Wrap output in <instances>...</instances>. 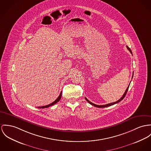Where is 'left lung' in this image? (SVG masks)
I'll list each match as a JSON object with an SVG mask.
<instances>
[{"label": "left lung", "instance_id": "8db88e82", "mask_svg": "<svg viewBox=\"0 0 151 151\" xmlns=\"http://www.w3.org/2000/svg\"><path fill=\"white\" fill-rule=\"evenodd\" d=\"M127 48H128V50L130 51V52L132 54V50H130V49L128 47V46H127ZM133 76H132V78H133ZM129 85H130V84H129ZM129 86H128V88H127V90H126V91H125V93H124V95H122V96L118 100V101H117L116 102H113V103H111V104H104V105H97V104H93L92 102H90L86 98H85V99H86V100L90 104H91V105H93V106H95V107H99V108H103V107H109V106H112V105H113V104H118V102H121L124 98H125V95H126V94H127V93L128 92V88H129Z\"/></svg>", "mask_w": 151, "mask_h": 151}]
</instances>
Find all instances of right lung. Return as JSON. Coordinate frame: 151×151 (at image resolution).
I'll return each instance as SVG.
<instances>
[{
  "instance_id": "1",
  "label": "right lung",
  "mask_w": 151,
  "mask_h": 151,
  "mask_svg": "<svg viewBox=\"0 0 151 151\" xmlns=\"http://www.w3.org/2000/svg\"><path fill=\"white\" fill-rule=\"evenodd\" d=\"M61 93H62V92H61L60 93V94L59 95V96H58V98L53 102H52V104H48V105H46V106H41V107H38V109H44V108H47V107H50V106H53V105H54L55 104H56V103H58V101L60 100V99H61Z\"/></svg>"
}]
</instances>
